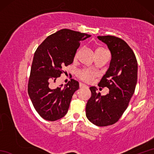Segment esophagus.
Segmentation results:
<instances>
[{
	"label": "esophagus",
	"instance_id": "1",
	"mask_svg": "<svg viewBox=\"0 0 154 154\" xmlns=\"http://www.w3.org/2000/svg\"><path fill=\"white\" fill-rule=\"evenodd\" d=\"M79 87H80L81 88H82V87H87V85H86L83 84V83H79Z\"/></svg>",
	"mask_w": 154,
	"mask_h": 154
}]
</instances>
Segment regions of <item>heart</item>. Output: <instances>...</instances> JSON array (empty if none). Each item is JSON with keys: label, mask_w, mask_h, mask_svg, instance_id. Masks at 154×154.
<instances>
[{"label": "heart", "mask_w": 154, "mask_h": 154, "mask_svg": "<svg viewBox=\"0 0 154 154\" xmlns=\"http://www.w3.org/2000/svg\"><path fill=\"white\" fill-rule=\"evenodd\" d=\"M105 50H103V49H98L97 51H104ZM97 73L93 70H91L90 69H83L79 70L77 72V76L78 77L83 80L85 82L90 83L93 80L94 77H96Z\"/></svg>", "instance_id": "obj_1"}]
</instances>
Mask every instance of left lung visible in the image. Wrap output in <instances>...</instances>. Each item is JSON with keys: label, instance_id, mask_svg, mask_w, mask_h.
Instances as JSON below:
<instances>
[{"label": "left lung", "instance_id": "left-lung-1", "mask_svg": "<svg viewBox=\"0 0 154 154\" xmlns=\"http://www.w3.org/2000/svg\"><path fill=\"white\" fill-rule=\"evenodd\" d=\"M107 45L112 58L109 69L99 85L109 93L102 96L95 87H90L91 97L86 105V116L98 126L116 123L128 106L138 78V63L134 51L125 41L113 35L98 36Z\"/></svg>", "mask_w": 154, "mask_h": 154}]
</instances>
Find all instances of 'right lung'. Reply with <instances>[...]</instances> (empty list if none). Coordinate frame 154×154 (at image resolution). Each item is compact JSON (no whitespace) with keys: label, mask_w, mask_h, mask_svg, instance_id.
I'll list each match as a JSON object with an SVG mask.
<instances>
[{"label":"right lung","mask_w":154,"mask_h":154,"mask_svg":"<svg viewBox=\"0 0 154 154\" xmlns=\"http://www.w3.org/2000/svg\"><path fill=\"white\" fill-rule=\"evenodd\" d=\"M91 35L62 29L49 35L35 51L29 78L28 93L35 110L44 119L55 121L67 114L78 81L71 79L63 88L52 89L62 67L71 64L81 41Z\"/></svg>","instance_id":"obj_1"}]
</instances>
